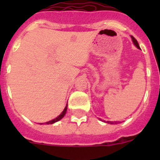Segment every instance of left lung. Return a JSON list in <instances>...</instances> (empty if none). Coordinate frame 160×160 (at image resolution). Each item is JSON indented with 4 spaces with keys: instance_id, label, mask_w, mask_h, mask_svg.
Returning <instances> with one entry per match:
<instances>
[{
    "instance_id": "left-lung-1",
    "label": "left lung",
    "mask_w": 160,
    "mask_h": 160,
    "mask_svg": "<svg viewBox=\"0 0 160 160\" xmlns=\"http://www.w3.org/2000/svg\"><path fill=\"white\" fill-rule=\"evenodd\" d=\"M131 39H132V42H133V43H134V45H135V46H136L138 49H141L140 47H139V46H138V42L136 41V39H135V38L132 36H131ZM103 122H105V121H103ZM107 122L109 124H117V122H111V121H107Z\"/></svg>"
}]
</instances>
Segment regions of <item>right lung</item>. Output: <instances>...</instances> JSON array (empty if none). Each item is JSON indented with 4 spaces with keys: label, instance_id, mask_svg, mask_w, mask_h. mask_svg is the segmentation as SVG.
Here are the masks:
<instances>
[{
    "label": "right lung",
    "instance_id": "right-lung-1",
    "mask_svg": "<svg viewBox=\"0 0 160 160\" xmlns=\"http://www.w3.org/2000/svg\"><path fill=\"white\" fill-rule=\"evenodd\" d=\"M66 111H67V104H66V107H65V109H64V110H63L62 112L61 113V114H59V115L57 117V118H53V119L50 120V121H49V122H45V123H46V124H53V123H55V122H58L59 120H61V119H62V118H63V117L65 116V114H66ZM41 124H42V123H41Z\"/></svg>",
    "mask_w": 160,
    "mask_h": 160
}]
</instances>
